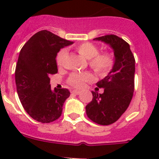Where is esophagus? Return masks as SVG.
Segmentation results:
<instances>
[{"label":"esophagus","mask_w":159,"mask_h":159,"mask_svg":"<svg viewBox=\"0 0 159 159\" xmlns=\"http://www.w3.org/2000/svg\"><path fill=\"white\" fill-rule=\"evenodd\" d=\"M71 92H72V94H75V95L80 94V92H79V91H77V90H72Z\"/></svg>","instance_id":"esophagus-1"}]
</instances>
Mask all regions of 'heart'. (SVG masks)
<instances>
[{"label":"heart","mask_w":159,"mask_h":159,"mask_svg":"<svg viewBox=\"0 0 159 159\" xmlns=\"http://www.w3.org/2000/svg\"><path fill=\"white\" fill-rule=\"evenodd\" d=\"M75 49L82 57L89 60L90 67L94 70L98 75L103 76L107 74L114 66V57L110 53H99V48L92 43H82L75 46ZM67 56V52L65 49H61L57 55V63L59 67H62L64 62L65 57ZM93 76L90 72H82L77 73L74 72L70 75L68 78V83L72 87H83L86 82L91 81Z\"/></svg>","instance_id":"heart-1"}]
</instances>
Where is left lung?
I'll list each match as a JSON object with an SVG mask.
<instances>
[{"label":"left lung","mask_w":159,"mask_h":159,"mask_svg":"<svg viewBox=\"0 0 159 159\" xmlns=\"http://www.w3.org/2000/svg\"><path fill=\"white\" fill-rule=\"evenodd\" d=\"M108 44L114 52V66L107 76L97 83L102 94L92 92L93 98L86 106L90 120L102 125L115 123L127 110L134 89L135 60L127 42L110 34L94 39Z\"/></svg>","instance_id":"8db88e82"}]
</instances>
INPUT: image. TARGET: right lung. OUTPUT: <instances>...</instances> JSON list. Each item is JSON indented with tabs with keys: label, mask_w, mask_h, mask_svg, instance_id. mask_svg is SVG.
<instances>
[{
	"label": "right lung",
	"mask_w": 159,
	"mask_h": 159,
	"mask_svg": "<svg viewBox=\"0 0 159 159\" xmlns=\"http://www.w3.org/2000/svg\"><path fill=\"white\" fill-rule=\"evenodd\" d=\"M72 43L50 31L41 30L20 52L15 73L17 93L26 112L39 122L50 123L62 115L70 92L66 88L51 89L49 77L57 72V53Z\"/></svg>",
	"instance_id": "add662e5"
}]
</instances>
